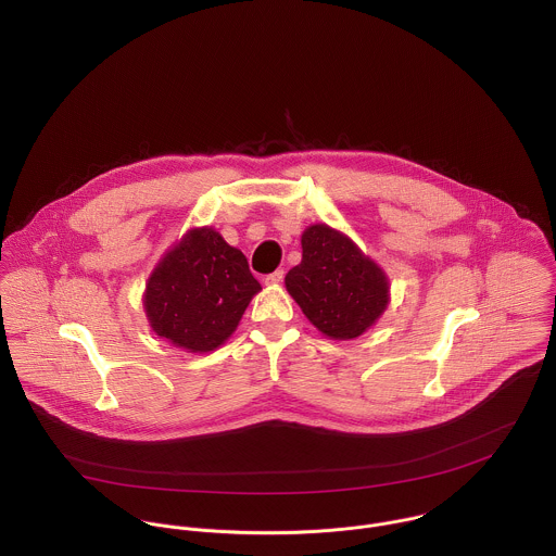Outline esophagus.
Listing matches in <instances>:
<instances>
[{"label":"esophagus","instance_id":"34e87169","mask_svg":"<svg viewBox=\"0 0 556 556\" xmlns=\"http://www.w3.org/2000/svg\"><path fill=\"white\" fill-rule=\"evenodd\" d=\"M282 280H285V271L282 269H276V271L265 276V285H280Z\"/></svg>","mask_w":556,"mask_h":556}]
</instances>
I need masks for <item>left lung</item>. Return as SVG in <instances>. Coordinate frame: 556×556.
<instances>
[{
	"mask_svg": "<svg viewBox=\"0 0 556 556\" xmlns=\"http://www.w3.org/2000/svg\"><path fill=\"white\" fill-rule=\"evenodd\" d=\"M302 250V263L285 278L287 291L325 336H362L388 308L383 269L327 225L306 229Z\"/></svg>",
	"mask_w": 556,
	"mask_h": 556,
	"instance_id": "1",
	"label": "left lung"
}]
</instances>
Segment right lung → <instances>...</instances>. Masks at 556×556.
<instances>
[{
	"instance_id": "right-lung-1",
	"label": "right lung",
	"mask_w": 556,
	"mask_h": 556,
	"mask_svg": "<svg viewBox=\"0 0 556 556\" xmlns=\"http://www.w3.org/2000/svg\"><path fill=\"white\" fill-rule=\"evenodd\" d=\"M261 285L245 256L214 229H194L154 269L146 313L154 331L192 353L220 346Z\"/></svg>"
}]
</instances>
